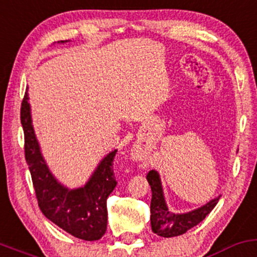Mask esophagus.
<instances>
[{
  "instance_id": "34e87169",
  "label": "esophagus",
  "mask_w": 257,
  "mask_h": 257,
  "mask_svg": "<svg viewBox=\"0 0 257 257\" xmlns=\"http://www.w3.org/2000/svg\"><path fill=\"white\" fill-rule=\"evenodd\" d=\"M136 158H139V157H136Z\"/></svg>"
}]
</instances>
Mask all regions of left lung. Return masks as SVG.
<instances>
[{
	"label": "left lung",
	"mask_w": 257,
	"mask_h": 257,
	"mask_svg": "<svg viewBox=\"0 0 257 257\" xmlns=\"http://www.w3.org/2000/svg\"><path fill=\"white\" fill-rule=\"evenodd\" d=\"M147 180L151 185V225L153 233L164 238H172L186 233L189 229L194 228L205 219L207 214L216 207L220 196L213 198L206 205L201 206L186 213H173L168 209L165 202L163 187L159 174L156 170H151L147 174Z\"/></svg>",
	"instance_id": "1"
}]
</instances>
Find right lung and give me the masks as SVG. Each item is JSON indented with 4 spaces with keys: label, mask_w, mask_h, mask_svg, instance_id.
Wrapping results in <instances>:
<instances>
[{
    "label": "right lung",
    "mask_w": 257,
    "mask_h": 257,
    "mask_svg": "<svg viewBox=\"0 0 257 257\" xmlns=\"http://www.w3.org/2000/svg\"><path fill=\"white\" fill-rule=\"evenodd\" d=\"M65 43V41H61ZM26 92L21 107L24 131V152L41 212L52 223L78 239L99 240L106 231V198L116 186L112 162L116 150L110 152L96 167L84 186L70 190L52 175L35 137Z\"/></svg>",
    "instance_id": "1"
}]
</instances>
